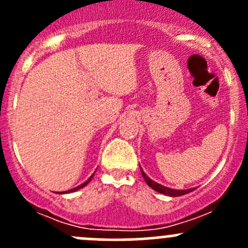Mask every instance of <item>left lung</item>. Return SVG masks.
I'll use <instances>...</instances> for the list:
<instances>
[{"label":"left lung","mask_w":248,"mask_h":248,"mask_svg":"<svg viewBox=\"0 0 248 248\" xmlns=\"http://www.w3.org/2000/svg\"><path fill=\"white\" fill-rule=\"evenodd\" d=\"M140 170H141L142 177H144L145 182H146V184L149 185V186L151 187L152 189H155V191H156V192H158V193L166 194V196H169V197H179V196H184V194L189 193V192L194 191V188H189V189H172V188H169V187L162 186V185L157 184L156 181H154V180L150 179V177L147 176V175L145 174L144 171H142L141 167H140Z\"/></svg>","instance_id":"left-lung-1"}]
</instances>
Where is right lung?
Masks as SVG:
<instances>
[{
    "label": "right lung",
    "mask_w": 248,
    "mask_h": 248,
    "mask_svg": "<svg viewBox=\"0 0 248 248\" xmlns=\"http://www.w3.org/2000/svg\"><path fill=\"white\" fill-rule=\"evenodd\" d=\"M93 175H94V174H93ZM93 175H91V176H90L89 179H87L86 181L84 182V184H81V185H80V186L76 187V188H72V189H69V191H66V192H60V193H61V194H64V193H71V192H76V191H78V189L82 188V187H85V186H86L87 184H89L90 181H91V180H92V177H93Z\"/></svg>",
    "instance_id": "1"
}]
</instances>
